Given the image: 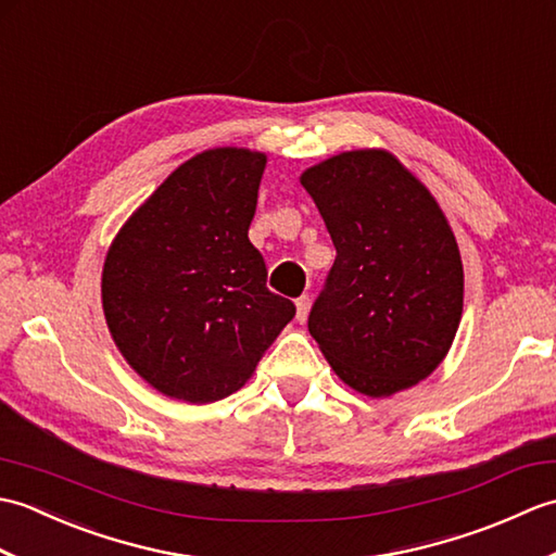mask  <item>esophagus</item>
<instances>
[{"instance_id":"1","label":"esophagus","mask_w":556,"mask_h":556,"mask_svg":"<svg viewBox=\"0 0 556 556\" xmlns=\"http://www.w3.org/2000/svg\"><path fill=\"white\" fill-rule=\"evenodd\" d=\"M308 311H311V299H308V296L296 299V320H299V323L308 320Z\"/></svg>"}]
</instances>
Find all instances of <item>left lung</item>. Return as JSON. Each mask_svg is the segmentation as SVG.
Listing matches in <instances>:
<instances>
[{
  "instance_id": "8db88e82",
  "label": "left lung",
  "mask_w": 556,
  "mask_h": 556,
  "mask_svg": "<svg viewBox=\"0 0 556 556\" xmlns=\"http://www.w3.org/2000/svg\"><path fill=\"white\" fill-rule=\"evenodd\" d=\"M337 260L308 332L349 387L392 396L446 356L464 311V267L440 205L384 150H353L301 176Z\"/></svg>"
}]
</instances>
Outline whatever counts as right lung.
<instances>
[{"label": "right lung", "mask_w": 556, "mask_h": 556, "mask_svg": "<svg viewBox=\"0 0 556 556\" xmlns=\"http://www.w3.org/2000/svg\"><path fill=\"white\" fill-rule=\"evenodd\" d=\"M265 155L200 152L167 176L116 236L102 308L128 365L162 394L210 404L233 394L296 305L267 289L248 241Z\"/></svg>", "instance_id": "1"}]
</instances>
